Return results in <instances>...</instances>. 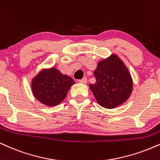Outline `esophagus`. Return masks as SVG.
Masks as SVG:
<instances>
[{
  "mask_svg": "<svg viewBox=\"0 0 160 160\" xmlns=\"http://www.w3.org/2000/svg\"><path fill=\"white\" fill-rule=\"evenodd\" d=\"M79 82H81V83H86V82H87V78H82V79H80V80H78Z\"/></svg>",
  "mask_w": 160,
  "mask_h": 160,
  "instance_id": "1",
  "label": "esophagus"
}]
</instances>
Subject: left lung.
Returning a JSON list of instances; mask_svg holds the SVG:
<instances>
[{
	"instance_id": "obj_1",
	"label": "left lung",
	"mask_w": 160,
	"mask_h": 160,
	"mask_svg": "<svg viewBox=\"0 0 160 160\" xmlns=\"http://www.w3.org/2000/svg\"><path fill=\"white\" fill-rule=\"evenodd\" d=\"M94 74L96 82L89 84V88L101 107L115 108L129 98L132 89V78L117 56L99 62Z\"/></svg>"
}]
</instances>
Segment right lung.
<instances>
[{"mask_svg": "<svg viewBox=\"0 0 160 160\" xmlns=\"http://www.w3.org/2000/svg\"><path fill=\"white\" fill-rule=\"evenodd\" d=\"M74 81L52 68L42 71L32 81V91L36 99L48 106H55L65 98Z\"/></svg>", "mask_w": 160, "mask_h": 160, "instance_id": "add662e5", "label": "right lung"}]
</instances>
